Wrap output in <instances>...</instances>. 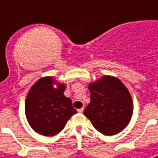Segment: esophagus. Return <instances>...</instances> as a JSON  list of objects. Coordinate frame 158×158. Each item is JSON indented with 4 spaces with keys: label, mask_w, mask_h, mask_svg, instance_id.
Returning <instances> with one entry per match:
<instances>
[{
    "label": "esophagus",
    "mask_w": 158,
    "mask_h": 158,
    "mask_svg": "<svg viewBox=\"0 0 158 158\" xmlns=\"http://www.w3.org/2000/svg\"><path fill=\"white\" fill-rule=\"evenodd\" d=\"M84 107L80 108V109H78V112H79V113H83V111H84Z\"/></svg>",
    "instance_id": "obj_1"
}]
</instances>
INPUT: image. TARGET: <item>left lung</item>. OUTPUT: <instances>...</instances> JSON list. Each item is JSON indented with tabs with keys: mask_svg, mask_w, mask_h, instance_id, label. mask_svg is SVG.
Here are the masks:
<instances>
[{
	"mask_svg": "<svg viewBox=\"0 0 158 158\" xmlns=\"http://www.w3.org/2000/svg\"><path fill=\"white\" fill-rule=\"evenodd\" d=\"M91 102L84 110L94 128L114 135L127 126L133 114V102L125 86L116 78L104 76L89 84Z\"/></svg>",
	"mask_w": 158,
	"mask_h": 158,
	"instance_id": "left-lung-1",
	"label": "left lung"
}]
</instances>
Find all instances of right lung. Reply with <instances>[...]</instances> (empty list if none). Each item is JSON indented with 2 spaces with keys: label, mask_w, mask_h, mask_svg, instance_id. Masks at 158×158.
<instances>
[{
  "label": "right lung",
  "mask_w": 158,
  "mask_h": 158,
  "mask_svg": "<svg viewBox=\"0 0 158 158\" xmlns=\"http://www.w3.org/2000/svg\"><path fill=\"white\" fill-rule=\"evenodd\" d=\"M52 77L42 78L28 92L25 102L27 120L33 130L44 136L57 135L69 118L76 114L70 98L64 97V84H52Z\"/></svg>",
  "instance_id": "add662e5"
}]
</instances>
